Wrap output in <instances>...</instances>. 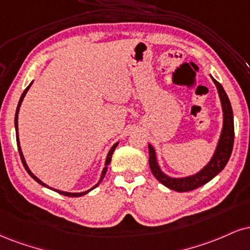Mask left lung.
Returning a JSON list of instances; mask_svg holds the SVG:
<instances>
[{
  "instance_id": "left-lung-1",
  "label": "left lung",
  "mask_w": 250,
  "mask_h": 250,
  "mask_svg": "<svg viewBox=\"0 0 250 250\" xmlns=\"http://www.w3.org/2000/svg\"><path fill=\"white\" fill-rule=\"evenodd\" d=\"M213 83H215L216 89H218L219 98L221 101L222 113H224V125H222V130L219 138L218 146H216L214 154H213L211 161L207 163L205 167L201 169L199 172L188 177H183V178H172L165 174L159 167L157 157H156V151L154 146L149 144V165L150 170L156 179L159 183H162L164 186L171 188V190L177 192H188L192 191L194 188H200L209 180L214 178L220 171L224 170L226 167L228 159L230 157L231 150H233L234 143V119H233V110L229 99L225 92L224 87L221 83H219L214 78L211 77Z\"/></svg>"
}]
</instances>
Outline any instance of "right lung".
Masks as SVG:
<instances>
[{"label": "right lung", "mask_w": 250, "mask_h": 250, "mask_svg": "<svg viewBox=\"0 0 250 250\" xmlns=\"http://www.w3.org/2000/svg\"><path fill=\"white\" fill-rule=\"evenodd\" d=\"M32 85V83H30V85L26 87L25 89H24V92L22 93V96H21V99H20V101H19V106H17V109H16V114H15V129H16V141H17V146H19V152H20V156H21V159H22V163H23V165H24V167H25V170L28 171V173L30 174V176L32 177V178H34L36 182L38 183V184H41V185H43V186H45V188H51V190H53V191H56V192H58L59 194H62V195H66V197H81V195H85L86 193H88L89 191H92L93 188H95L96 186H98L99 184H100V183L102 182V179H104V174H106V172H107V165L110 163V161H112V156H113V152H114V150H115V148L117 146V144H119V142H116L115 144H114V146H112V148H110V150H109V152H108V155H107V158H106V163H104V170H102V172H101V177H100V180H99L98 182V184H95L94 186H93L92 188H89V190H87V191H85V192H78V193H72V192H65V191H60V190H56V188H50L49 185H46L45 184V183H43L42 182L41 179L39 178H37V177L35 176L34 173L31 172V171H30V169H29V167H28V164H26V162H25V159H24V156H23V152H22V149H21V146H20V138H19V112H20V107H21V104H22V101H23V99H24V96H25V94H26V92L29 91V88H30V86Z\"/></svg>", "instance_id": "obj_1"}]
</instances>
